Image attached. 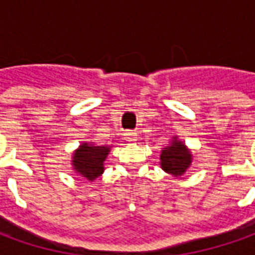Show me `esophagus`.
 I'll return each mask as SVG.
<instances>
[{
  "instance_id": "esophagus-1",
  "label": "esophagus",
  "mask_w": 255,
  "mask_h": 255,
  "mask_svg": "<svg viewBox=\"0 0 255 255\" xmlns=\"http://www.w3.org/2000/svg\"><path fill=\"white\" fill-rule=\"evenodd\" d=\"M124 136H126V140H128V142H135L136 138H138V135L135 132H131V131H128V132L124 133Z\"/></svg>"
}]
</instances>
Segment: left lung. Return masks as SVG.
Listing matches in <instances>:
<instances>
[{"instance_id":"1","label":"left lung","mask_w":255,"mask_h":255,"mask_svg":"<svg viewBox=\"0 0 255 255\" xmlns=\"http://www.w3.org/2000/svg\"><path fill=\"white\" fill-rule=\"evenodd\" d=\"M161 166L168 173L180 176L191 164V154L180 140H173L171 146L161 153Z\"/></svg>"}]
</instances>
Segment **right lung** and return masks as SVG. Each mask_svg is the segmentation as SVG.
Wrapping results in <instances>:
<instances>
[{
	"label": "right lung",
	"instance_id": "obj_1",
	"mask_svg": "<svg viewBox=\"0 0 255 255\" xmlns=\"http://www.w3.org/2000/svg\"><path fill=\"white\" fill-rule=\"evenodd\" d=\"M109 147L106 146H91L83 143L73 155V166L82 177L94 180L104 172V161L108 155Z\"/></svg>",
	"mask_w": 255,
	"mask_h": 255
}]
</instances>
